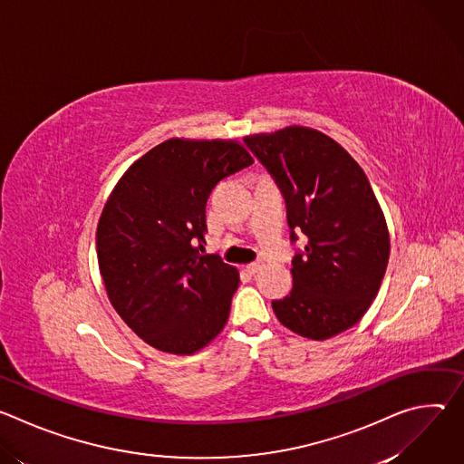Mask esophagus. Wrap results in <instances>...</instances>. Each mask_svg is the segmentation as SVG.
Returning a JSON list of instances; mask_svg holds the SVG:
<instances>
[{"label": "esophagus", "instance_id": "1", "mask_svg": "<svg viewBox=\"0 0 464 464\" xmlns=\"http://www.w3.org/2000/svg\"><path fill=\"white\" fill-rule=\"evenodd\" d=\"M262 266H264L262 262H253V264H247V266H246V272H247V274H251V276H255L256 272H260V270H262Z\"/></svg>", "mask_w": 464, "mask_h": 464}]
</instances>
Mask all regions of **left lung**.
Returning a JSON list of instances; mask_svg holds the SVG:
<instances>
[{
	"instance_id": "8db88e82",
	"label": "left lung",
	"mask_w": 464,
	"mask_h": 464,
	"mask_svg": "<svg viewBox=\"0 0 464 464\" xmlns=\"http://www.w3.org/2000/svg\"><path fill=\"white\" fill-rule=\"evenodd\" d=\"M286 202L292 292L272 301L277 319L308 340H328L356 324L376 297L389 260V231L372 187L353 156L306 126L246 138Z\"/></svg>"
}]
</instances>
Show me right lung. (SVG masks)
Wrapping results in <instances>:
<instances>
[{
    "mask_svg": "<svg viewBox=\"0 0 464 464\" xmlns=\"http://www.w3.org/2000/svg\"><path fill=\"white\" fill-rule=\"evenodd\" d=\"M253 158L237 141L167 140L131 165L97 226V258L108 299L158 351L194 354L227 323L238 272L202 255L206 206L224 178Z\"/></svg>",
    "mask_w": 464,
    "mask_h": 464,
    "instance_id": "add662e5",
    "label": "right lung"
}]
</instances>
